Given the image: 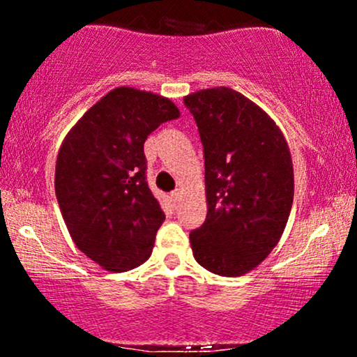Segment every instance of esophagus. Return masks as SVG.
<instances>
[{
    "label": "esophagus",
    "mask_w": 357,
    "mask_h": 357,
    "mask_svg": "<svg viewBox=\"0 0 357 357\" xmlns=\"http://www.w3.org/2000/svg\"><path fill=\"white\" fill-rule=\"evenodd\" d=\"M171 198H173L174 203H179L183 199V191H179V190L173 191V192H171Z\"/></svg>",
    "instance_id": "obj_1"
}]
</instances>
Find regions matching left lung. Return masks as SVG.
<instances>
[{
    "instance_id": "8db88e82",
    "label": "left lung",
    "mask_w": 357,
    "mask_h": 357,
    "mask_svg": "<svg viewBox=\"0 0 357 357\" xmlns=\"http://www.w3.org/2000/svg\"><path fill=\"white\" fill-rule=\"evenodd\" d=\"M204 153L206 220L190 233L196 261L221 277L248 273L277 247L294 202L289 144L273 119L228 87L184 97Z\"/></svg>"
}]
</instances>
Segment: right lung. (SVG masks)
Instances as JSON below:
<instances>
[{
    "instance_id": "obj_1",
    "label": "right lung",
    "mask_w": 357,
    "mask_h": 357,
    "mask_svg": "<svg viewBox=\"0 0 357 357\" xmlns=\"http://www.w3.org/2000/svg\"><path fill=\"white\" fill-rule=\"evenodd\" d=\"M179 117L158 93L117 87L82 116L61 142L55 192L73 243L109 272L151 257L165 211L146 181L144 142Z\"/></svg>"
}]
</instances>
